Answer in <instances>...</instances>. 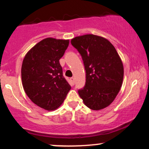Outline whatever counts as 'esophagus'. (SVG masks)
Returning a JSON list of instances; mask_svg holds the SVG:
<instances>
[{"label":"esophagus","mask_w":149,"mask_h":149,"mask_svg":"<svg viewBox=\"0 0 149 149\" xmlns=\"http://www.w3.org/2000/svg\"><path fill=\"white\" fill-rule=\"evenodd\" d=\"M70 79H71V83H72L73 84H74V83H75V78H74V77H71Z\"/></svg>","instance_id":"34e87169"}]
</instances>
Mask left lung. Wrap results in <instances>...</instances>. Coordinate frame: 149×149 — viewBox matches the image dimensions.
Listing matches in <instances>:
<instances>
[{"mask_svg":"<svg viewBox=\"0 0 149 149\" xmlns=\"http://www.w3.org/2000/svg\"><path fill=\"white\" fill-rule=\"evenodd\" d=\"M71 43L81 55L86 73L85 85L78 95L92 110L107 107L123 80V65L117 51L107 39L92 34L74 38Z\"/></svg>","mask_w":149,"mask_h":149,"instance_id":"left-lung-1","label":"left lung"}]
</instances>
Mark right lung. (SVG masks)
Segmentation results:
<instances>
[{
    "mask_svg": "<svg viewBox=\"0 0 149 149\" xmlns=\"http://www.w3.org/2000/svg\"><path fill=\"white\" fill-rule=\"evenodd\" d=\"M69 44V40L43 39L27 52L22 62L24 90L34 104L45 110L57 109L71 90L59 64Z\"/></svg>",
    "mask_w": 149,
    "mask_h": 149,
    "instance_id": "obj_1",
    "label": "right lung"
}]
</instances>
